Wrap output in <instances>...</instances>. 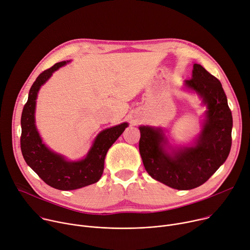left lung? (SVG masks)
Returning a JSON list of instances; mask_svg holds the SVG:
<instances>
[{
    "label": "left lung",
    "mask_w": 250,
    "mask_h": 250,
    "mask_svg": "<svg viewBox=\"0 0 250 250\" xmlns=\"http://www.w3.org/2000/svg\"><path fill=\"white\" fill-rule=\"evenodd\" d=\"M185 87L207 106L200 133L191 146H172L162 127L141 125L140 153L147 173L179 190L195 188L219 168L231 147L232 116L220 82L198 63H193Z\"/></svg>",
    "instance_id": "8db88e82"
}]
</instances>
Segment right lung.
<instances>
[{
    "instance_id": "add662e5",
    "label": "right lung",
    "mask_w": 250,
    "mask_h": 250,
    "mask_svg": "<svg viewBox=\"0 0 250 250\" xmlns=\"http://www.w3.org/2000/svg\"><path fill=\"white\" fill-rule=\"evenodd\" d=\"M69 62H57L37 78L30 89L28 102L21 118V149L27 165L48 186L60 190L78 189L98 183L104 172V158L108 148L128 125L127 123H123L102 130L86 155L75 162L67 161L63 155L53 151L42 143L35 120L38 93L53 73Z\"/></svg>"
}]
</instances>
